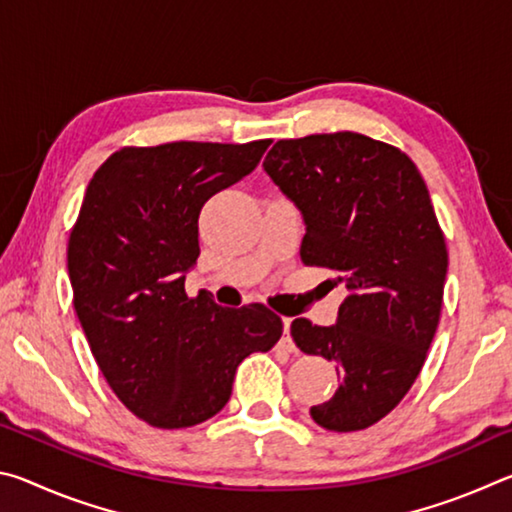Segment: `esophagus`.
I'll return each instance as SVG.
<instances>
[{
  "instance_id": "esophagus-1",
  "label": "esophagus",
  "mask_w": 512,
  "mask_h": 512,
  "mask_svg": "<svg viewBox=\"0 0 512 512\" xmlns=\"http://www.w3.org/2000/svg\"><path fill=\"white\" fill-rule=\"evenodd\" d=\"M282 323H284V339H282V348H287V350H296V345H293V341H291V336H289V329H291V318H282Z\"/></svg>"
}]
</instances>
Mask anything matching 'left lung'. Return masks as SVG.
I'll return each mask as SVG.
<instances>
[{"instance_id": "left-lung-1", "label": "left lung", "mask_w": 512, "mask_h": 512, "mask_svg": "<svg viewBox=\"0 0 512 512\" xmlns=\"http://www.w3.org/2000/svg\"><path fill=\"white\" fill-rule=\"evenodd\" d=\"M264 169L305 219L302 262L348 289L336 325L291 323L298 348L341 375L309 413L329 431L368 429L418 379L443 309L447 244L429 189L409 155L350 131L275 142Z\"/></svg>"}]
</instances>
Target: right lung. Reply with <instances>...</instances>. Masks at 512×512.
Masks as SVG:
<instances>
[{
	"instance_id": "1",
	"label": "right lung",
	"mask_w": 512,
	"mask_h": 512,
	"mask_svg": "<svg viewBox=\"0 0 512 512\" xmlns=\"http://www.w3.org/2000/svg\"><path fill=\"white\" fill-rule=\"evenodd\" d=\"M271 140L124 146L94 171L67 244L74 309L121 404L158 429H185L230 400L241 361L280 341L282 318L253 302L189 298L198 214L248 176Z\"/></svg>"
}]
</instances>
